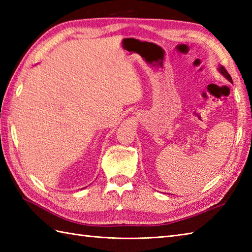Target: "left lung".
Segmentation results:
<instances>
[{
  "label": "left lung",
  "instance_id": "8db88e82",
  "mask_svg": "<svg viewBox=\"0 0 252 252\" xmlns=\"http://www.w3.org/2000/svg\"><path fill=\"white\" fill-rule=\"evenodd\" d=\"M219 71H220L222 74H223V76L224 77H225L227 80H228V81L229 82H233V80H232V77L231 76H229V73L226 71V69L225 68H224L223 66H221V67H219Z\"/></svg>",
  "mask_w": 252,
  "mask_h": 252
}]
</instances>
